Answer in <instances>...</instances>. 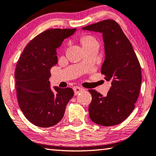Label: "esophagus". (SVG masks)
I'll list each match as a JSON object with an SVG mask.
<instances>
[{"instance_id": "obj_1", "label": "esophagus", "mask_w": 156, "mask_h": 156, "mask_svg": "<svg viewBox=\"0 0 156 156\" xmlns=\"http://www.w3.org/2000/svg\"><path fill=\"white\" fill-rule=\"evenodd\" d=\"M73 89H74V94L76 95L78 94L79 93L82 92V91L84 90V89L82 88V87H77V86H75L73 87Z\"/></svg>"}]
</instances>
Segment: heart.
<instances>
[{
	"mask_svg": "<svg viewBox=\"0 0 156 156\" xmlns=\"http://www.w3.org/2000/svg\"><path fill=\"white\" fill-rule=\"evenodd\" d=\"M81 41H82V44L83 47L89 45V44L94 43V42H97V40H96L95 38L91 35L84 36V37H82Z\"/></svg>",
	"mask_w": 156,
	"mask_h": 156,
	"instance_id": "1",
	"label": "heart"
}]
</instances>
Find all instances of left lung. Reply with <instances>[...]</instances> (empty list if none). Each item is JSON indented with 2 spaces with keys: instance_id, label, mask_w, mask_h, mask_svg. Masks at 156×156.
Listing matches in <instances>:
<instances>
[{
  "instance_id": "1",
  "label": "left lung",
  "mask_w": 156,
  "mask_h": 156,
  "mask_svg": "<svg viewBox=\"0 0 156 156\" xmlns=\"http://www.w3.org/2000/svg\"><path fill=\"white\" fill-rule=\"evenodd\" d=\"M102 33L105 60L101 74L112 87L106 97L89 89L92 100L89 106L91 120L104 126L121 123L135 108L142 82L141 68L129 40L114 20H105L82 27Z\"/></svg>"
}]
</instances>
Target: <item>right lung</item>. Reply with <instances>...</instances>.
<instances>
[{"mask_svg": "<svg viewBox=\"0 0 156 156\" xmlns=\"http://www.w3.org/2000/svg\"><path fill=\"white\" fill-rule=\"evenodd\" d=\"M74 29H49L33 38L25 47L15 71L19 106L30 122L48 128L63 118L65 108L73 97L72 88H50V69L57 63L56 50Z\"/></svg>", "mask_w": 156, "mask_h": 156, "instance_id": "1", "label": "right lung"}]
</instances>
